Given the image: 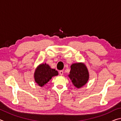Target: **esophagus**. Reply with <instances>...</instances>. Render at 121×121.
Returning a JSON list of instances; mask_svg holds the SVG:
<instances>
[{"mask_svg":"<svg viewBox=\"0 0 121 121\" xmlns=\"http://www.w3.org/2000/svg\"><path fill=\"white\" fill-rule=\"evenodd\" d=\"M59 73H60V75H63V70H60V71H59Z\"/></svg>","mask_w":121,"mask_h":121,"instance_id":"34e87169","label":"esophagus"}]
</instances>
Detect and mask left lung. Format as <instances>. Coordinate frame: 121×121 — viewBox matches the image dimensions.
Wrapping results in <instances>:
<instances>
[{
	"instance_id": "1",
	"label": "left lung",
	"mask_w": 121,
	"mask_h": 121,
	"mask_svg": "<svg viewBox=\"0 0 121 121\" xmlns=\"http://www.w3.org/2000/svg\"><path fill=\"white\" fill-rule=\"evenodd\" d=\"M69 77L73 85L80 88L84 85L89 79V72L85 65L81 63H74L71 65Z\"/></svg>"
}]
</instances>
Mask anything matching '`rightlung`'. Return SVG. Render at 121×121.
Returning <instances> with one entry per match:
<instances>
[{
    "mask_svg": "<svg viewBox=\"0 0 121 121\" xmlns=\"http://www.w3.org/2000/svg\"><path fill=\"white\" fill-rule=\"evenodd\" d=\"M58 75V71L52 69L46 63L39 65L34 73L35 80L39 86H43L49 82L53 76Z\"/></svg>",
    "mask_w": 121,
    "mask_h": 121,
    "instance_id": "1",
    "label": "right lung"
}]
</instances>
